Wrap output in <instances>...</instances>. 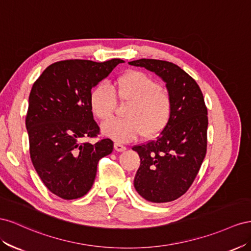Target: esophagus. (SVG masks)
Listing matches in <instances>:
<instances>
[{
	"mask_svg": "<svg viewBox=\"0 0 251 251\" xmlns=\"http://www.w3.org/2000/svg\"><path fill=\"white\" fill-rule=\"evenodd\" d=\"M114 149H116L117 151H124V150H126V147L120 144V143H114Z\"/></svg>",
	"mask_w": 251,
	"mask_h": 251,
	"instance_id": "1",
	"label": "esophagus"
}]
</instances>
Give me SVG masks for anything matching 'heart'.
I'll list each match as a JSON object with an SVG mask.
<instances>
[{
	"label": "heart",
	"instance_id": "obj_1",
	"mask_svg": "<svg viewBox=\"0 0 251 251\" xmlns=\"http://www.w3.org/2000/svg\"><path fill=\"white\" fill-rule=\"evenodd\" d=\"M117 99L127 104L125 119L110 120L102 125V131L117 142H130L142 134L153 138L161 133L173 117L174 101L170 92L147 74L130 70L121 75L112 85L100 84L92 89L89 104L94 116L109 120L117 107Z\"/></svg>",
	"mask_w": 251,
	"mask_h": 251
}]
</instances>
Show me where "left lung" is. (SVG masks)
I'll return each mask as SVG.
<instances>
[{
  "label": "left lung",
  "mask_w": 251,
  "mask_h": 251,
  "mask_svg": "<svg viewBox=\"0 0 251 251\" xmlns=\"http://www.w3.org/2000/svg\"><path fill=\"white\" fill-rule=\"evenodd\" d=\"M129 65L153 71L166 82L174 111L167 127L155 140L133 146L141 164L134 188L152 203L175 201L187 191L207 151V107L199 85L174 63L140 59Z\"/></svg>",
  "instance_id": "left-lung-1"
}]
</instances>
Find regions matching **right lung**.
I'll use <instances>...</instances> for the list:
<instances>
[{"label":"right lung","mask_w":251,"mask_h":251,"mask_svg":"<svg viewBox=\"0 0 251 251\" xmlns=\"http://www.w3.org/2000/svg\"><path fill=\"white\" fill-rule=\"evenodd\" d=\"M120 63L124 61L55 62L32 85L25 121L30 159L49 191L64 200L85 196L99 161L112 152L110 139L95 144L82 140L100 134L89 104L91 88Z\"/></svg>","instance_id":"right-lung-1"}]
</instances>
